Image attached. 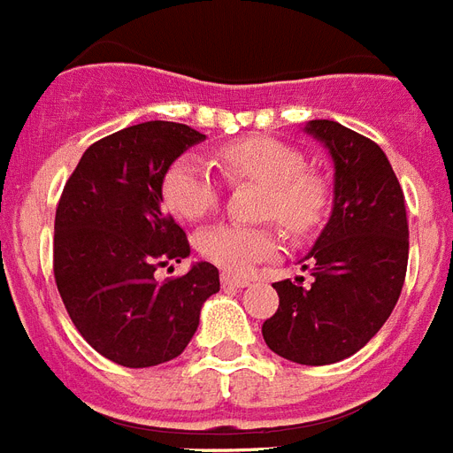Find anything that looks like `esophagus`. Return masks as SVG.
I'll return each mask as SVG.
<instances>
[{
  "label": "esophagus",
  "instance_id": "obj_1",
  "mask_svg": "<svg viewBox=\"0 0 453 453\" xmlns=\"http://www.w3.org/2000/svg\"><path fill=\"white\" fill-rule=\"evenodd\" d=\"M222 285H226V288H248L250 280L248 278L234 276V273H222Z\"/></svg>",
  "mask_w": 453,
  "mask_h": 453
}]
</instances>
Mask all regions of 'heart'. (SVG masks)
Here are the masks:
<instances>
[{
    "mask_svg": "<svg viewBox=\"0 0 453 453\" xmlns=\"http://www.w3.org/2000/svg\"><path fill=\"white\" fill-rule=\"evenodd\" d=\"M215 164L229 182H257V215L276 219L288 234L303 236L320 224L329 203V184L306 168L295 144L269 135H250L215 150ZM165 208L182 219H198L219 203V182L201 158H175L161 180ZM198 250L229 273H245L278 252L276 231L259 224L215 222L198 234Z\"/></svg>",
    "mask_w": 453,
    "mask_h": 453,
    "instance_id": "heart-1",
    "label": "heart"
}]
</instances>
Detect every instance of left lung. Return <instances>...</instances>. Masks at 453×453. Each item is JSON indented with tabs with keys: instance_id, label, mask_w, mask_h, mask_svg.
Masks as SVG:
<instances>
[{
	"instance_id": "obj_1",
	"label": "left lung",
	"mask_w": 453,
	"mask_h": 453,
	"mask_svg": "<svg viewBox=\"0 0 453 453\" xmlns=\"http://www.w3.org/2000/svg\"><path fill=\"white\" fill-rule=\"evenodd\" d=\"M306 130L334 161V208L303 257L313 280L273 283L280 303L262 334L285 360L332 365L363 349L395 309L410 224L403 187L379 144L327 119L309 121Z\"/></svg>"
}]
</instances>
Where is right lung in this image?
<instances>
[{
  "instance_id": "right-lung-1",
  "label": "right lung",
  "mask_w": 453,
  "mask_h": 453,
  "mask_svg": "<svg viewBox=\"0 0 453 453\" xmlns=\"http://www.w3.org/2000/svg\"><path fill=\"white\" fill-rule=\"evenodd\" d=\"M205 140L173 121L128 126L97 140L56 210L53 276L79 334L124 367H154L187 349L219 271L198 262L158 283L154 271L189 257L180 224L161 210V180Z\"/></svg>"
}]
</instances>
